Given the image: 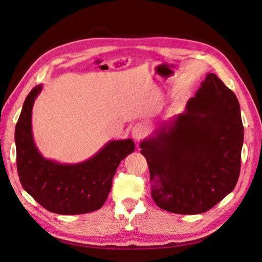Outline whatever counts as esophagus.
Wrapping results in <instances>:
<instances>
[{
    "instance_id": "1",
    "label": "esophagus",
    "mask_w": 262,
    "mask_h": 262,
    "mask_svg": "<svg viewBox=\"0 0 262 262\" xmlns=\"http://www.w3.org/2000/svg\"><path fill=\"white\" fill-rule=\"evenodd\" d=\"M148 132V125L146 123H137L132 128V138L136 141L143 139Z\"/></svg>"
}]
</instances>
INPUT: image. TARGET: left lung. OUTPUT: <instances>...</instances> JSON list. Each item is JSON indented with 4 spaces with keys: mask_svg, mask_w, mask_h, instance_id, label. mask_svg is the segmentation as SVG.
<instances>
[{
    "mask_svg": "<svg viewBox=\"0 0 262 262\" xmlns=\"http://www.w3.org/2000/svg\"><path fill=\"white\" fill-rule=\"evenodd\" d=\"M243 142L238 99L209 73L185 112L140 144L155 203L177 214L212 209L237 184Z\"/></svg>",
    "mask_w": 262,
    "mask_h": 262,
    "instance_id": "obj_1",
    "label": "left lung"
}]
</instances>
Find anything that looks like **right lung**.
I'll use <instances>...</instances> for the list:
<instances>
[{
	"mask_svg": "<svg viewBox=\"0 0 262 262\" xmlns=\"http://www.w3.org/2000/svg\"><path fill=\"white\" fill-rule=\"evenodd\" d=\"M39 84L24 101L15 128L17 171L23 188L50 212L74 215L96 211L104 205L119 164L131 154V139L110 141L90 160L60 164L47 160L35 145L31 132V109L41 92Z\"/></svg>",
	"mask_w": 262,
	"mask_h": 262,
	"instance_id": "right-lung-1",
	"label": "right lung"
}]
</instances>
